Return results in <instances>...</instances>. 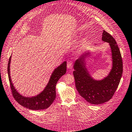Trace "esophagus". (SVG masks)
<instances>
[{
	"label": "esophagus",
	"mask_w": 132,
	"mask_h": 132,
	"mask_svg": "<svg viewBox=\"0 0 132 132\" xmlns=\"http://www.w3.org/2000/svg\"><path fill=\"white\" fill-rule=\"evenodd\" d=\"M73 62L71 61H69L68 62V64H67V67H68V69H71L73 68Z\"/></svg>",
	"instance_id": "34e87169"
}]
</instances>
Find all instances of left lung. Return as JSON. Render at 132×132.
<instances>
[{
    "label": "left lung",
    "mask_w": 132,
    "mask_h": 132,
    "mask_svg": "<svg viewBox=\"0 0 132 132\" xmlns=\"http://www.w3.org/2000/svg\"><path fill=\"white\" fill-rule=\"evenodd\" d=\"M102 40L109 43L112 50L113 66L107 77L97 81L89 74L85 63V59L90 54L88 51L80 56L74 64L73 75L77 90L86 101L94 105L103 104L112 98L120 84L123 71L122 57L114 38L104 30Z\"/></svg>",
    "instance_id": "obj_1"
}]
</instances>
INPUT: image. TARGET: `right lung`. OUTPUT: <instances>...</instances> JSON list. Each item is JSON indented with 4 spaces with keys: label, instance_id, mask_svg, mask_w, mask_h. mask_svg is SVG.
<instances>
[{
    "label": "right lung",
    "instance_id": "1",
    "mask_svg": "<svg viewBox=\"0 0 132 132\" xmlns=\"http://www.w3.org/2000/svg\"><path fill=\"white\" fill-rule=\"evenodd\" d=\"M11 56L10 57L8 63L7 71L9 76L10 87L14 99L19 104L31 110H43L48 108L52 104L56 97L55 86L58 81L61 77L66 73V62L64 61L53 72L50 80L46 85L45 89L36 96L26 97L18 93L13 85L10 77V62Z\"/></svg>",
    "mask_w": 132,
    "mask_h": 132
}]
</instances>
